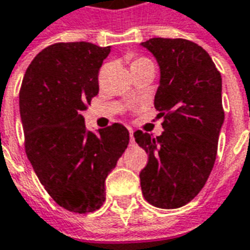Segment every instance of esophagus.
<instances>
[{
  "instance_id": "1",
  "label": "esophagus",
  "mask_w": 250,
  "mask_h": 250,
  "mask_svg": "<svg viewBox=\"0 0 250 250\" xmlns=\"http://www.w3.org/2000/svg\"><path fill=\"white\" fill-rule=\"evenodd\" d=\"M130 143L131 145H135V141H134V131L130 128Z\"/></svg>"
}]
</instances>
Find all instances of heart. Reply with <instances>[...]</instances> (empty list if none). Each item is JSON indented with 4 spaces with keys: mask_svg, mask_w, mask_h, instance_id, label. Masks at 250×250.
I'll list each match as a JSON object with an SVG mask.
<instances>
[{
    "mask_svg": "<svg viewBox=\"0 0 250 250\" xmlns=\"http://www.w3.org/2000/svg\"><path fill=\"white\" fill-rule=\"evenodd\" d=\"M139 62H151L148 59H145V57H139V59H136V60H134L132 62V64H139ZM131 64V65H132Z\"/></svg>",
    "mask_w": 250,
    "mask_h": 250,
    "instance_id": "obj_1",
    "label": "heart"
}]
</instances>
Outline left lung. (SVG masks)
<instances>
[{
  "instance_id": "1",
  "label": "left lung",
  "mask_w": 250,
  "mask_h": 250,
  "mask_svg": "<svg viewBox=\"0 0 250 250\" xmlns=\"http://www.w3.org/2000/svg\"><path fill=\"white\" fill-rule=\"evenodd\" d=\"M157 59L161 82L154 105L162 135L134 132L148 162L139 174L143 197L161 209H177L201 191L214 166L224 123L222 79L202 46L185 39L142 42Z\"/></svg>"
}]
</instances>
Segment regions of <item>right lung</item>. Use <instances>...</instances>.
<instances>
[{"label": "right lung", "mask_w": 250, "mask_h": 250, "mask_svg": "<svg viewBox=\"0 0 250 250\" xmlns=\"http://www.w3.org/2000/svg\"><path fill=\"white\" fill-rule=\"evenodd\" d=\"M109 52L85 41L46 46L20 89L26 157L53 201L79 214L103 205L105 178L130 141L120 123L87 131L82 115L99 93V71Z\"/></svg>", "instance_id": "obj_1"}]
</instances>
